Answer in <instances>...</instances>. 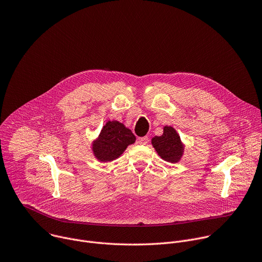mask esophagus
Instances as JSON below:
<instances>
[{"label": "esophagus", "instance_id": "34e87169", "mask_svg": "<svg viewBox=\"0 0 262 262\" xmlns=\"http://www.w3.org/2000/svg\"><path fill=\"white\" fill-rule=\"evenodd\" d=\"M137 143H138V144H141V145H145V144L148 143V138H147L146 136L140 137V138L137 139Z\"/></svg>", "mask_w": 262, "mask_h": 262}]
</instances>
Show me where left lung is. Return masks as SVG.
Masks as SVG:
<instances>
[{"label": "left lung", "instance_id": "8db88e82", "mask_svg": "<svg viewBox=\"0 0 262 262\" xmlns=\"http://www.w3.org/2000/svg\"><path fill=\"white\" fill-rule=\"evenodd\" d=\"M151 145L160 158L169 163L180 162L185 151V144L179 133L173 127L167 125L164 126L161 136L151 138Z\"/></svg>", "mask_w": 262, "mask_h": 262}]
</instances>
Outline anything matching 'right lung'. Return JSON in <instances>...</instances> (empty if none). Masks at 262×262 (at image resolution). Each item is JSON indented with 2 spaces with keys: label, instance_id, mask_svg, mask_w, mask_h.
<instances>
[{
  "label": "right lung",
  "instance_id": "1",
  "mask_svg": "<svg viewBox=\"0 0 262 262\" xmlns=\"http://www.w3.org/2000/svg\"><path fill=\"white\" fill-rule=\"evenodd\" d=\"M135 140L132 131L123 123L107 121L97 138L93 140L91 149L99 162L107 163L120 158L128 145L133 144Z\"/></svg>",
  "mask_w": 262,
  "mask_h": 262
}]
</instances>
